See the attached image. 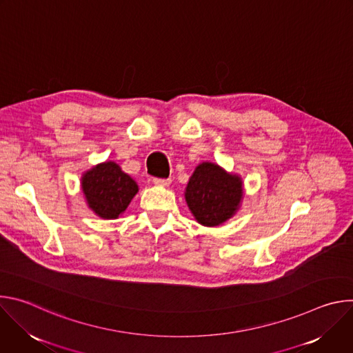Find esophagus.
I'll return each mask as SVG.
<instances>
[{"label":"esophagus","mask_w":353,"mask_h":353,"mask_svg":"<svg viewBox=\"0 0 353 353\" xmlns=\"http://www.w3.org/2000/svg\"><path fill=\"white\" fill-rule=\"evenodd\" d=\"M170 183H172L170 179H154V184L159 187H168L170 185Z\"/></svg>","instance_id":"esophagus-1"}]
</instances>
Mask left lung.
<instances>
[{
  "label": "left lung",
  "instance_id": "8db88e82",
  "mask_svg": "<svg viewBox=\"0 0 353 353\" xmlns=\"http://www.w3.org/2000/svg\"><path fill=\"white\" fill-rule=\"evenodd\" d=\"M243 180L212 162L199 163L184 191L185 203L195 221L215 228L236 215L243 201Z\"/></svg>",
  "mask_w": 353,
  "mask_h": 353
}]
</instances>
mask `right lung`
<instances>
[{
    "label": "right lung",
    "mask_w": 353,
    "mask_h": 353,
    "mask_svg": "<svg viewBox=\"0 0 353 353\" xmlns=\"http://www.w3.org/2000/svg\"><path fill=\"white\" fill-rule=\"evenodd\" d=\"M81 188L89 210L102 219H117L138 192L137 181L113 161L86 170Z\"/></svg>",
    "instance_id": "obj_1"
}]
</instances>
